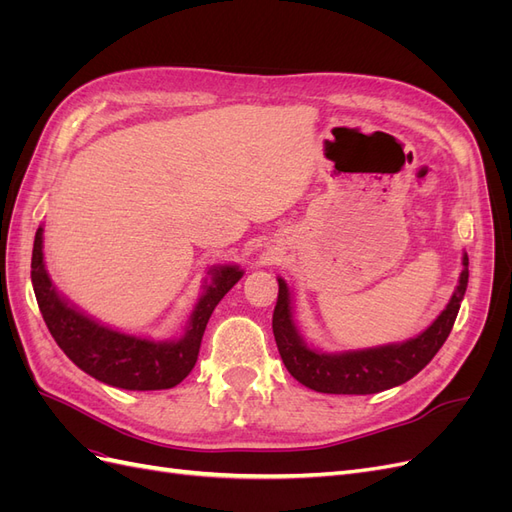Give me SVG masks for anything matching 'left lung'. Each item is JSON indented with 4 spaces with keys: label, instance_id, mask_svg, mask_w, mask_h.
<instances>
[{
    "label": "left lung",
    "instance_id": "left-lung-1",
    "mask_svg": "<svg viewBox=\"0 0 512 512\" xmlns=\"http://www.w3.org/2000/svg\"><path fill=\"white\" fill-rule=\"evenodd\" d=\"M461 262L463 271L451 301L421 335L401 344L348 352H320L305 344L292 316L290 288L277 277L280 292L273 312V335L290 376L307 389L333 395H371L408 382L436 356L453 329L468 288V254H463Z\"/></svg>",
    "mask_w": 512,
    "mask_h": 512
}]
</instances>
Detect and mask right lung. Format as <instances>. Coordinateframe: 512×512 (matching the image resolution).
<instances>
[{
	"mask_svg": "<svg viewBox=\"0 0 512 512\" xmlns=\"http://www.w3.org/2000/svg\"><path fill=\"white\" fill-rule=\"evenodd\" d=\"M42 232L44 228L40 226L34 239L32 284L46 327L76 367L117 389L162 391L177 386L196 365L200 342L215 305L243 277L237 265L209 269L211 282H205V292L200 294L185 333L179 339L153 342L147 337L108 329L61 297L44 267Z\"/></svg>",
	"mask_w": 512,
	"mask_h": 512,
	"instance_id": "obj_1",
	"label": "right lung"
}]
</instances>
